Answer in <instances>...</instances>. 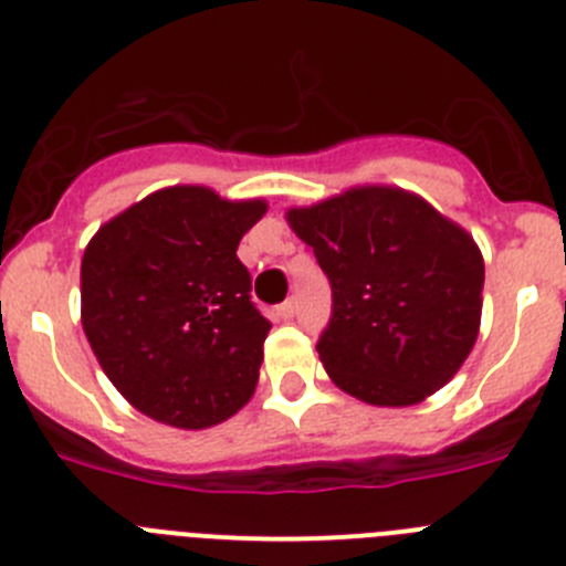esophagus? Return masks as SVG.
Wrapping results in <instances>:
<instances>
[{
	"mask_svg": "<svg viewBox=\"0 0 566 566\" xmlns=\"http://www.w3.org/2000/svg\"><path fill=\"white\" fill-rule=\"evenodd\" d=\"M297 312H300L297 297H289L286 303H280V306H277V314H280V317H283V319H292Z\"/></svg>",
	"mask_w": 566,
	"mask_h": 566,
	"instance_id": "34e87169",
	"label": "esophagus"
}]
</instances>
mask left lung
<instances>
[{
	"label": "left lung",
	"mask_w": 566,
	"mask_h": 566,
	"mask_svg": "<svg viewBox=\"0 0 566 566\" xmlns=\"http://www.w3.org/2000/svg\"><path fill=\"white\" fill-rule=\"evenodd\" d=\"M289 227L332 283L317 352L368 405H417L462 368L482 319L484 260L462 227L397 187H357Z\"/></svg>",
	"instance_id": "obj_1"
}]
</instances>
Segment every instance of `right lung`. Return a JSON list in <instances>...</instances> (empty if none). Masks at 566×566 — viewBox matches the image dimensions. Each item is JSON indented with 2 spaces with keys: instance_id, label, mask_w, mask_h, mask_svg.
Returning a JSON list of instances; mask_svg holds the SVG:
<instances>
[{
  "instance_id": "right-lung-1",
  "label": "right lung",
  "mask_w": 566,
  "mask_h": 566,
  "mask_svg": "<svg viewBox=\"0 0 566 566\" xmlns=\"http://www.w3.org/2000/svg\"><path fill=\"white\" fill-rule=\"evenodd\" d=\"M263 212V201L169 187L115 214L90 240L82 326L133 408L198 431L249 402L272 323L252 303L238 243Z\"/></svg>"
}]
</instances>
